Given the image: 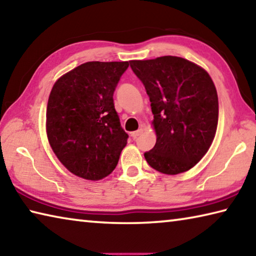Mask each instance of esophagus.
<instances>
[{
  "label": "esophagus",
  "mask_w": 256,
  "mask_h": 256,
  "mask_svg": "<svg viewBox=\"0 0 256 256\" xmlns=\"http://www.w3.org/2000/svg\"><path fill=\"white\" fill-rule=\"evenodd\" d=\"M142 132H144V128H140L138 130V131H136V132H132V133H131V136H132V138H136L138 136H140V134H141Z\"/></svg>",
  "instance_id": "1"
}]
</instances>
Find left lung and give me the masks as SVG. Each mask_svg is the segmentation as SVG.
<instances>
[{"label":"left lung","instance_id":"obj_1","mask_svg":"<svg viewBox=\"0 0 256 256\" xmlns=\"http://www.w3.org/2000/svg\"><path fill=\"white\" fill-rule=\"evenodd\" d=\"M151 102L157 141L144 158L154 170L176 175L196 166L209 150L219 104L206 70L177 56L130 60Z\"/></svg>","mask_w":256,"mask_h":256}]
</instances>
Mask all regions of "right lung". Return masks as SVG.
I'll list each match as a JSON object with an SVG mask.
<instances>
[{"label":"right lung","mask_w":256,"mask_h":256,"mask_svg":"<svg viewBox=\"0 0 256 256\" xmlns=\"http://www.w3.org/2000/svg\"><path fill=\"white\" fill-rule=\"evenodd\" d=\"M128 62H86L60 78L46 110L50 144L72 174L98 180L110 174L128 144L114 92Z\"/></svg>","instance_id":"1"}]
</instances>
